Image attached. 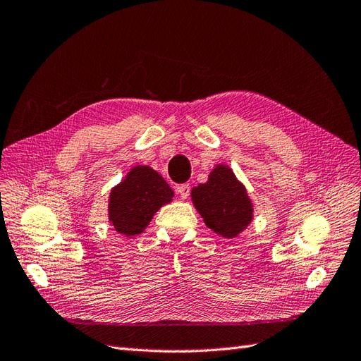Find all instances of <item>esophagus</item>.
<instances>
[{
  "mask_svg": "<svg viewBox=\"0 0 361 361\" xmlns=\"http://www.w3.org/2000/svg\"><path fill=\"white\" fill-rule=\"evenodd\" d=\"M177 193L181 197V200H186L190 193V186L189 184H180L177 188Z\"/></svg>",
  "mask_w": 361,
  "mask_h": 361,
  "instance_id": "obj_1",
  "label": "esophagus"
}]
</instances>
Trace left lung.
I'll list each match as a JSON object with an SVG mask.
<instances>
[{"mask_svg":"<svg viewBox=\"0 0 361 361\" xmlns=\"http://www.w3.org/2000/svg\"><path fill=\"white\" fill-rule=\"evenodd\" d=\"M190 195L204 224L225 239L238 238L252 221V201L225 164H218L210 172L207 183L198 184Z\"/></svg>","mask_w":361,"mask_h":361,"instance_id":"left-lung-1","label":"left lung"}]
</instances>
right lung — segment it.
Segmentation results:
<instances>
[{"mask_svg":"<svg viewBox=\"0 0 361 361\" xmlns=\"http://www.w3.org/2000/svg\"><path fill=\"white\" fill-rule=\"evenodd\" d=\"M173 190L159 172L149 166H135L109 197V221L119 234H140L154 213L171 202Z\"/></svg>","mask_w":361,"mask_h":361,"instance_id":"add662e5","label":"right lung"}]
</instances>
